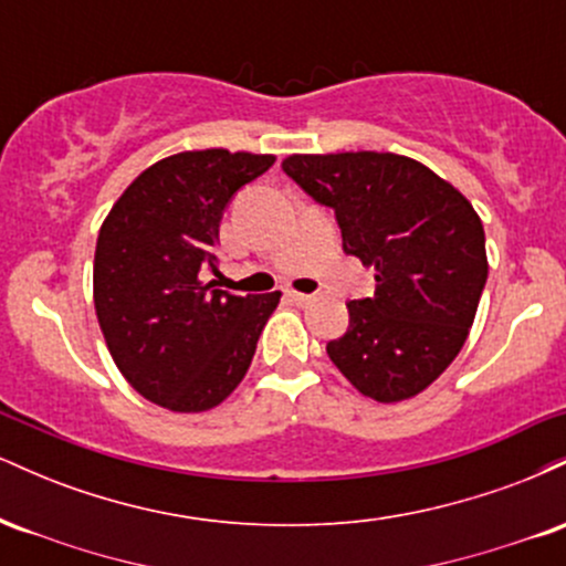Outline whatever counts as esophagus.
Returning a JSON list of instances; mask_svg holds the SVG:
<instances>
[{
  "instance_id": "34e87169",
  "label": "esophagus",
  "mask_w": 566,
  "mask_h": 566,
  "mask_svg": "<svg viewBox=\"0 0 566 566\" xmlns=\"http://www.w3.org/2000/svg\"><path fill=\"white\" fill-rule=\"evenodd\" d=\"M287 301H292L295 305H308L311 301H314V295H305V292L287 290Z\"/></svg>"
}]
</instances>
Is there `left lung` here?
Returning a JSON list of instances; mask_svg holds the SVG:
<instances>
[{
  "mask_svg": "<svg viewBox=\"0 0 566 566\" xmlns=\"http://www.w3.org/2000/svg\"><path fill=\"white\" fill-rule=\"evenodd\" d=\"M282 170L333 207L346 255L375 269V295L348 303L333 365L369 399L426 391L463 348L486 284L484 229L471 201L399 154H292Z\"/></svg>",
  "mask_w": 566,
  "mask_h": 566,
  "instance_id": "left-lung-1",
  "label": "left lung"
}]
</instances>
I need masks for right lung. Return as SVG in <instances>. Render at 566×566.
Returning a JSON list of instances; mask_svg holds the SVG:
<instances>
[{
    "mask_svg": "<svg viewBox=\"0 0 566 566\" xmlns=\"http://www.w3.org/2000/svg\"><path fill=\"white\" fill-rule=\"evenodd\" d=\"M271 154L184 151L143 170L103 220L95 314L129 386L172 412L218 407L242 382L282 292L231 295L218 274V229L233 193Z\"/></svg>",
    "mask_w": 566,
    "mask_h": 566,
    "instance_id": "obj_1",
    "label": "right lung"
}]
</instances>
